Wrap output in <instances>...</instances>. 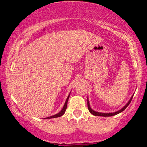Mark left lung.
<instances>
[{"label": "left lung", "instance_id": "1", "mask_svg": "<svg viewBox=\"0 0 147 147\" xmlns=\"http://www.w3.org/2000/svg\"><path fill=\"white\" fill-rule=\"evenodd\" d=\"M133 96L131 97V99H130V100L129 101V102H128L127 104H126V105L124 106L122 109H120V110H119V111H116V112H114V113H104L96 112V111H93L90 108V104H89L88 99V110H89V111H90V113H92V115H95V116H102V117H110V116H113V115H117V114H119V113L122 112L123 111L125 110V109H126V107H127V106L129 105V104H130V103H131V100H132Z\"/></svg>", "mask_w": 147, "mask_h": 147}]
</instances>
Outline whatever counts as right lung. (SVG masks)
<instances>
[{
  "label": "right lung",
  "instance_id": "right-lung-1",
  "mask_svg": "<svg viewBox=\"0 0 147 147\" xmlns=\"http://www.w3.org/2000/svg\"><path fill=\"white\" fill-rule=\"evenodd\" d=\"M70 94H69L68 97H67L66 99V101H65V104H64L63 109H62V110L60 111L59 113H58L56 114V115H54L52 116H50V117H46V119H51V118H55V117H61V116H62L65 113V110H66V108H67V104H68V99H69V97H70Z\"/></svg>",
  "mask_w": 147,
  "mask_h": 147
}]
</instances>
